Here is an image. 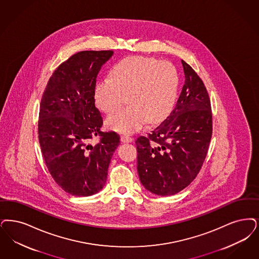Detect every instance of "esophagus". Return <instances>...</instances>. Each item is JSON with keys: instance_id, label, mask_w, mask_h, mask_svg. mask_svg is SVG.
I'll return each mask as SVG.
<instances>
[{"instance_id": "esophagus-1", "label": "esophagus", "mask_w": 259, "mask_h": 259, "mask_svg": "<svg viewBox=\"0 0 259 259\" xmlns=\"http://www.w3.org/2000/svg\"><path fill=\"white\" fill-rule=\"evenodd\" d=\"M120 141H121L122 143H132V142H133V138H131V137H129V136H121Z\"/></svg>"}]
</instances>
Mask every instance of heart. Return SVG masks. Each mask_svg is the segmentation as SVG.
<instances>
[{"label": "heart", "mask_w": 259, "mask_h": 259, "mask_svg": "<svg viewBox=\"0 0 259 259\" xmlns=\"http://www.w3.org/2000/svg\"><path fill=\"white\" fill-rule=\"evenodd\" d=\"M179 88V76L168 62L141 56L129 57L117 62L111 76H105L95 87L97 107L111 114L124 103L129 105L111 114L108 128L131 134L147 122L156 123L166 117L175 107Z\"/></svg>", "instance_id": "heart-1"}]
</instances>
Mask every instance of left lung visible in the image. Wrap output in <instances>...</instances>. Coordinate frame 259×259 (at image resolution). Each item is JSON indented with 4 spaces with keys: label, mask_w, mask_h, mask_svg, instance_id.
Instances as JSON below:
<instances>
[{
    "label": "left lung",
    "mask_w": 259,
    "mask_h": 259,
    "mask_svg": "<svg viewBox=\"0 0 259 259\" xmlns=\"http://www.w3.org/2000/svg\"><path fill=\"white\" fill-rule=\"evenodd\" d=\"M185 75L175 109L147 137L137 139L138 174L143 186L158 196H172L196 178L212 136L211 104L195 70L181 61Z\"/></svg>",
    "instance_id": "obj_1"
}]
</instances>
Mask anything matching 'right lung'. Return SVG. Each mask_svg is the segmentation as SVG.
<instances>
[{"mask_svg": "<svg viewBox=\"0 0 259 259\" xmlns=\"http://www.w3.org/2000/svg\"><path fill=\"white\" fill-rule=\"evenodd\" d=\"M113 51H82L54 71L42 95L38 140L54 180L75 197L97 194L106 184L108 167L119 145L115 132L103 133L94 105L96 77ZM95 135L101 142L90 144Z\"/></svg>", "mask_w": 259, "mask_h": 259, "instance_id": "right-lung-1", "label": "right lung"}]
</instances>
